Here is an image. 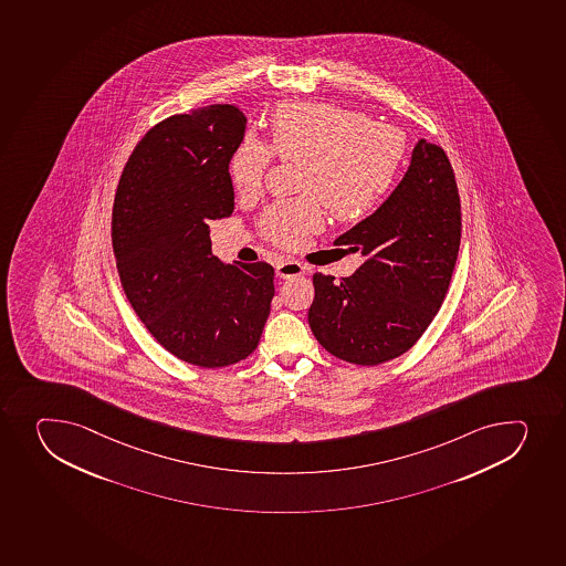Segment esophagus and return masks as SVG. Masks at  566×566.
<instances>
[{"mask_svg":"<svg viewBox=\"0 0 566 566\" xmlns=\"http://www.w3.org/2000/svg\"><path fill=\"white\" fill-rule=\"evenodd\" d=\"M274 271H276V276H280V279H292V276H301V274L306 273V265L295 262V260H282V262L276 263Z\"/></svg>","mask_w":566,"mask_h":566,"instance_id":"esophagus-1","label":"esophagus"}]
</instances>
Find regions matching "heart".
<instances>
[{
  "instance_id": "heart-1",
  "label": "heart",
  "mask_w": 566,
  "mask_h": 566,
  "mask_svg": "<svg viewBox=\"0 0 566 566\" xmlns=\"http://www.w3.org/2000/svg\"><path fill=\"white\" fill-rule=\"evenodd\" d=\"M269 142L282 160L301 158L298 188L306 196L263 212L265 234L298 245L323 223L321 199L342 221L361 219L391 190L402 168L406 140L391 125L328 103H284L269 118ZM271 149L247 135L230 157V179L240 193L260 190Z\"/></svg>"
}]
</instances>
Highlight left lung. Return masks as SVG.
I'll list each match as a JSON object with an SVG mask.
<instances>
[{
  "instance_id": "1",
  "label": "left lung",
  "mask_w": 566,
  "mask_h": 566,
  "mask_svg": "<svg viewBox=\"0 0 566 566\" xmlns=\"http://www.w3.org/2000/svg\"><path fill=\"white\" fill-rule=\"evenodd\" d=\"M461 241V205L441 147L417 142L391 196L336 245L364 263L336 280L315 273L308 323L348 364L378 365L413 347L447 295Z\"/></svg>"
}]
</instances>
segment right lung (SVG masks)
Masks as SVG:
<instances>
[{
	"label": "right lung",
	"instance_id": "right-lung-1",
	"mask_svg": "<svg viewBox=\"0 0 566 566\" xmlns=\"http://www.w3.org/2000/svg\"><path fill=\"white\" fill-rule=\"evenodd\" d=\"M245 127L232 105L164 119L130 155L114 199V254L130 306L168 353L205 369L258 347L274 295L273 268L221 262L208 229L234 210L229 163Z\"/></svg>",
	"mask_w": 566,
	"mask_h": 566
}]
</instances>
